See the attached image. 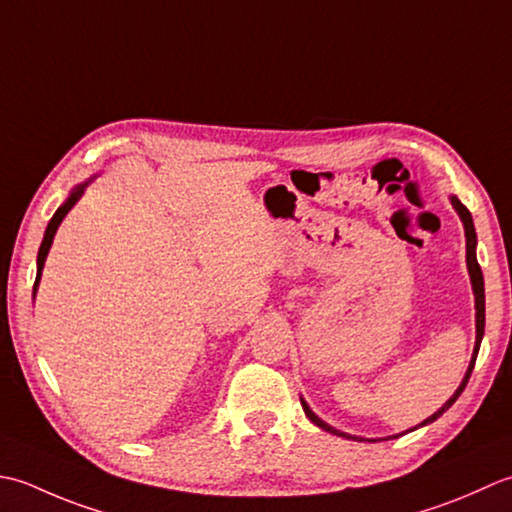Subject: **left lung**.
Instances as JSON below:
<instances>
[{"mask_svg": "<svg viewBox=\"0 0 512 512\" xmlns=\"http://www.w3.org/2000/svg\"><path fill=\"white\" fill-rule=\"evenodd\" d=\"M448 198H451L453 210L457 212V216H460V221H462V225H464V236H466V269H468V276H471V287H473V296H475V347H473V356H471V362H468V369H466V373H464L460 387L455 389V393L440 406V409H437L433 415L426 417L424 422L413 426V429H409V431H415V429H420V426H426V424L435 422L437 417H440L444 411L451 409V406L455 404V400L460 398L462 391L466 389L468 378H471L473 367H475V360H477V353H479V344H482V338H484L486 298H484V276H482V269H479L477 254H475V252H477V234H475L473 216H471V212H468L466 207L462 205L460 198H457V196H448ZM300 404H302V411H305V415L309 417V420L314 422L316 426H320L322 431H327V433H331V435H338V437H347V440H358V442L364 440V437H358V435H351V433H344V431L333 429L331 424H327L325 420H320V417H318L314 411H311V406L305 402V398H302V395H300ZM409 431H404V433H409ZM404 433L389 435V437H384V440H395V437H400V435H404ZM367 442H375V440H367Z\"/></svg>", "mask_w": 512, "mask_h": 512, "instance_id": "8db88e82", "label": "left lung"}]
</instances>
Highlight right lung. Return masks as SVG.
Segmentation results:
<instances>
[{
  "instance_id": "obj_1",
  "label": "right lung",
  "mask_w": 512,
  "mask_h": 512,
  "mask_svg": "<svg viewBox=\"0 0 512 512\" xmlns=\"http://www.w3.org/2000/svg\"><path fill=\"white\" fill-rule=\"evenodd\" d=\"M95 179H97V176H90L88 181H83V183H79V185L72 187V190H70V194H68L66 201L57 207V212H55V214H52L50 223H48V227H46L44 241H41L39 254H37V278H35V287H33V298L37 296V287H39V280H41V271H44V265H46L48 252H50V247H52V241H55V234H57V229H59L61 221H64L66 214L72 210V207H75V205L79 203V198L83 196V192H86V187H88L92 181H95Z\"/></svg>"
}]
</instances>
